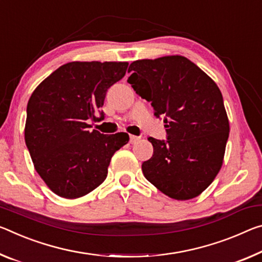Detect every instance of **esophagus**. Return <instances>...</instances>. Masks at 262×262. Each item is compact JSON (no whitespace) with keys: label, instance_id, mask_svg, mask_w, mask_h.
I'll use <instances>...</instances> for the list:
<instances>
[{"label":"esophagus","instance_id":"obj_1","mask_svg":"<svg viewBox=\"0 0 262 262\" xmlns=\"http://www.w3.org/2000/svg\"><path fill=\"white\" fill-rule=\"evenodd\" d=\"M139 141H140V138H139V136H135V135H130V136H129V142H130L132 144L138 143Z\"/></svg>","mask_w":262,"mask_h":262}]
</instances>
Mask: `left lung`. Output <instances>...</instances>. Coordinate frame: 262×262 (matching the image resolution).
<instances>
[{
    "mask_svg": "<svg viewBox=\"0 0 262 262\" xmlns=\"http://www.w3.org/2000/svg\"><path fill=\"white\" fill-rule=\"evenodd\" d=\"M128 82L164 115L168 140L149 138L151 159L144 177L170 198L188 201L212 183L223 165L230 123L217 84L183 56L130 64Z\"/></svg>",
    "mask_w": 262,
    "mask_h": 262,
    "instance_id": "left-lung-1",
    "label": "left lung"
}]
</instances>
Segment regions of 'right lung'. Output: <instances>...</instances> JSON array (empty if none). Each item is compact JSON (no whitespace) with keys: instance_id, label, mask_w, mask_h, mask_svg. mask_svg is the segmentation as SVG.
Listing matches in <instances>:
<instances>
[{"instance_id":"obj_1","label":"right lung","mask_w":262,"mask_h":262,"mask_svg":"<svg viewBox=\"0 0 262 262\" xmlns=\"http://www.w3.org/2000/svg\"><path fill=\"white\" fill-rule=\"evenodd\" d=\"M127 61H71L36 87L28 101L24 139L34 167L58 196L76 199L106 180L112 156L128 143L127 133L103 135L91 121L106 92L122 79Z\"/></svg>"}]
</instances>
